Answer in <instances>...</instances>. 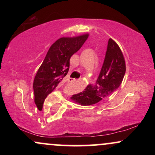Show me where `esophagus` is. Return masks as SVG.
<instances>
[{"label":"esophagus","mask_w":155,"mask_h":155,"mask_svg":"<svg viewBox=\"0 0 155 155\" xmlns=\"http://www.w3.org/2000/svg\"><path fill=\"white\" fill-rule=\"evenodd\" d=\"M76 81V79H73V78H70V79H69V81H70V82H74V81Z\"/></svg>","instance_id":"1"}]
</instances>
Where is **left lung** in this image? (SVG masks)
Returning <instances> with one entry per match:
<instances>
[{
  "mask_svg": "<svg viewBox=\"0 0 155 155\" xmlns=\"http://www.w3.org/2000/svg\"><path fill=\"white\" fill-rule=\"evenodd\" d=\"M125 71L123 54L116 42L109 38L104 64L95 84H89L83 92L73 95L71 99L82 106L97 104L120 86Z\"/></svg>",
  "mask_w": 155,
  "mask_h": 155,
  "instance_id": "obj_1",
  "label": "left lung"
}]
</instances>
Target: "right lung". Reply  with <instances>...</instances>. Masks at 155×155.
Returning <instances> with one entry per match:
<instances>
[{"label": "right lung", "mask_w": 155, "mask_h": 155, "mask_svg": "<svg viewBox=\"0 0 155 155\" xmlns=\"http://www.w3.org/2000/svg\"><path fill=\"white\" fill-rule=\"evenodd\" d=\"M88 35L60 38L49 48L33 81L35 104L40 111L47 95L67 75L71 58L82 47Z\"/></svg>", "instance_id": "obj_1"}]
</instances>
